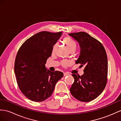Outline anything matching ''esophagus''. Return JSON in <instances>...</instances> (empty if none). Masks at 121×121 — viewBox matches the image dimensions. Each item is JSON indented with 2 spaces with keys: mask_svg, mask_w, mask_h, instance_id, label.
<instances>
[{
  "mask_svg": "<svg viewBox=\"0 0 121 121\" xmlns=\"http://www.w3.org/2000/svg\"><path fill=\"white\" fill-rule=\"evenodd\" d=\"M69 75V73H67V72H64V76H66Z\"/></svg>",
  "mask_w": 121,
  "mask_h": 121,
  "instance_id": "34e87169",
  "label": "esophagus"
}]
</instances>
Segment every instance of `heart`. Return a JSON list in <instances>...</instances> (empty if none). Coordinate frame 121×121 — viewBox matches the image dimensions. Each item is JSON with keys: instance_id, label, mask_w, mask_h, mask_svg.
Segmentation results:
<instances>
[{"instance_id": "obj_1", "label": "heart", "mask_w": 121, "mask_h": 121, "mask_svg": "<svg viewBox=\"0 0 121 121\" xmlns=\"http://www.w3.org/2000/svg\"><path fill=\"white\" fill-rule=\"evenodd\" d=\"M63 41L64 43L66 44V45L67 47V48L68 49L70 52L72 51L75 52L76 49V47H77V45H76V42L72 39V38H71L70 37H66L64 38ZM57 46V43H55L54 44V46H53V49H52L53 52H54L55 51V49L56 48ZM68 64H69V62L67 60H64L61 61V65H62V66L64 67L67 66V65Z\"/></svg>"}]
</instances>
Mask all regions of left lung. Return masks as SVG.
Returning <instances> with one entry per match:
<instances>
[{
	"instance_id": "8db88e82",
	"label": "left lung",
	"mask_w": 121,
	"mask_h": 121,
	"mask_svg": "<svg viewBox=\"0 0 121 121\" xmlns=\"http://www.w3.org/2000/svg\"><path fill=\"white\" fill-rule=\"evenodd\" d=\"M78 43L80 54L76 64L85 66L84 74H72L74 82L70 91L73 96L81 102H88L98 97L107 84V56L104 47L99 41L84 32L70 33Z\"/></svg>"
}]
</instances>
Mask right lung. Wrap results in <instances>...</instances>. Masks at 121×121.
<instances>
[{
    "instance_id": "right-lung-1",
    "label": "right lung",
    "mask_w": 121,
    "mask_h": 121,
    "mask_svg": "<svg viewBox=\"0 0 121 121\" xmlns=\"http://www.w3.org/2000/svg\"><path fill=\"white\" fill-rule=\"evenodd\" d=\"M62 33L40 32L20 47L15 60L14 72L20 91L32 101L42 102L51 95L63 72H51L45 64L51 56L53 46Z\"/></svg>"
}]
</instances>
